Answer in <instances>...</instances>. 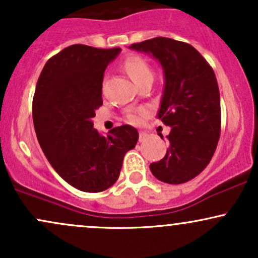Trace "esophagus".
<instances>
[{
  "instance_id": "1",
  "label": "esophagus",
  "mask_w": 258,
  "mask_h": 258,
  "mask_svg": "<svg viewBox=\"0 0 258 258\" xmlns=\"http://www.w3.org/2000/svg\"><path fill=\"white\" fill-rule=\"evenodd\" d=\"M147 138H148V135L146 132H139V142H141V143L146 142Z\"/></svg>"
}]
</instances>
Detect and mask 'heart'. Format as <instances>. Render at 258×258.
I'll return each instance as SVG.
<instances>
[{"label": "heart", "mask_w": 258, "mask_h": 258, "mask_svg": "<svg viewBox=\"0 0 258 258\" xmlns=\"http://www.w3.org/2000/svg\"><path fill=\"white\" fill-rule=\"evenodd\" d=\"M125 70L127 74L130 75V78L133 80L136 85L138 82H141L142 80L149 78V76H153V70L150 68V65L148 64L146 59H143L139 55H132L125 61ZM146 114V110H139L131 112V114L127 115V119H128L130 122L132 123H138L141 121L142 115Z\"/></svg>", "instance_id": "b5f03b06"}]
</instances>
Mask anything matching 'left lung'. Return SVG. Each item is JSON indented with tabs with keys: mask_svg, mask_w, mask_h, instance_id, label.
<instances>
[{
	"mask_svg": "<svg viewBox=\"0 0 258 258\" xmlns=\"http://www.w3.org/2000/svg\"><path fill=\"white\" fill-rule=\"evenodd\" d=\"M161 64L165 87L158 117L171 132L170 147L150 171L161 182L182 184L211 161L221 135V102L211 65L193 46L168 37L131 44ZM162 138V137H161Z\"/></svg>",
	"mask_w": 258,
	"mask_h": 258,
	"instance_id": "8db88e82",
	"label": "left lung"
}]
</instances>
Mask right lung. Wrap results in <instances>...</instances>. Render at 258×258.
<instances>
[{
	"label": "right lung",
	"instance_id": "right-lung-1",
	"mask_svg": "<svg viewBox=\"0 0 258 258\" xmlns=\"http://www.w3.org/2000/svg\"><path fill=\"white\" fill-rule=\"evenodd\" d=\"M121 48L73 44L47 60L32 99V119L41 149L59 176L74 188L99 193L116 182L125 154L138 141L130 125L108 136L93 128L102 106L105 68Z\"/></svg>",
	"mask_w": 258,
	"mask_h": 258
}]
</instances>
